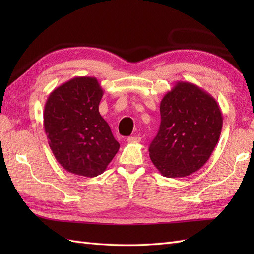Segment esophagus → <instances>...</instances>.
<instances>
[{
  "label": "esophagus",
  "instance_id": "esophagus-1",
  "mask_svg": "<svg viewBox=\"0 0 254 254\" xmlns=\"http://www.w3.org/2000/svg\"><path fill=\"white\" fill-rule=\"evenodd\" d=\"M141 136L139 135H133V136H130V137H127V142L128 143H138V142H141Z\"/></svg>",
  "mask_w": 254,
  "mask_h": 254
}]
</instances>
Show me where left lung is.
Segmentation results:
<instances>
[{"label": "left lung", "instance_id": "1", "mask_svg": "<svg viewBox=\"0 0 254 254\" xmlns=\"http://www.w3.org/2000/svg\"><path fill=\"white\" fill-rule=\"evenodd\" d=\"M160 127L149 157L161 175L182 178L205 165L218 143L222 110L198 86L177 82L160 102Z\"/></svg>", "mask_w": 254, "mask_h": 254}]
</instances>
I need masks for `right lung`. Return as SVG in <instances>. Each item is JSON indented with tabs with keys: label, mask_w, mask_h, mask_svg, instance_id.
Wrapping results in <instances>:
<instances>
[{
	"label": "right lung",
	"mask_w": 254,
	"mask_h": 254,
	"mask_svg": "<svg viewBox=\"0 0 254 254\" xmlns=\"http://www.w3.org/2000/svg\"><path fill=\"white\" fill-rule=\"evenodd\" d=\"M104 95L96 77L78 76L49 95L44 111L48 143L58 163L71 174L101 175L120 148L99 113Z\"/></svg>",
	"instance_id": "obj_1"
}]
</instances>
